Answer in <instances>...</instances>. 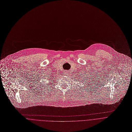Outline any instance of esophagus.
Here are the masks:
<instances>
[{
    "instance_id": "34e87169",
    "label": "esophagus",
    "mask_w": 132,
    "mask_h": 132,
    "mask_svg": "<svg viewBox=\"0 0 132 132\" xmlns=\"http://www.w3.org/2000/svg\"><path fill=\"white\" fill-rule=\"evenodd\" d=\"M68 71H64L63 73H64V75H67V73H68Z\"/></svg>"
}]
</instances>
